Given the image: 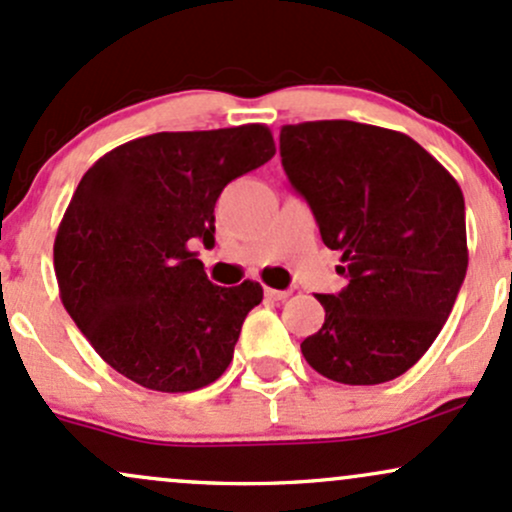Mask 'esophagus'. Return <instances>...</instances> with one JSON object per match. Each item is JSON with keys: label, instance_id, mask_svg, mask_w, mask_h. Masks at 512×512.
<instances>
[{"label": "esophagus", "instance_id": "obj_1", "mask_svg": "<svg viewBox=\"0 0 512 512\" xmlns=\"http://www.w3.org/2000/svg\"><path fill=\"white\" fill-rule=\"evenodd\" d=\"M266 297H271V300H275V302H283V300H287V297H290V292H287V290H273V287H266Z\"/></svg>", "mask_w": 512, "mask_h": 512}]
</instances>
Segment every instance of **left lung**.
<instances>
[{
  "instance_id": "left-lung-1",
  "label": "left lung",
  "mask_w": 512,
  "mask_h": 512,
  "mask_svg": "<svg viewBox=\"0 0 512 512\" xmlns=\"http://www.w3.org/2000/svg\"><path fill=\"white\" fill-rule=\"evenodd\" d=\"M280 157L348 280L338 295H317L326 319L302 341L304 360L341 384L404 375L467 275L462 188L409 135L353 120L283 125Z\"/></svg>"
}]
</instances>
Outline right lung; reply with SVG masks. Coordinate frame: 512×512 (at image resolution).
<instances>
[{
    "instance_id": "obj_1",
    "label": "right lung",
    "mask_w": 512,
    "mask_h": 512,
    "mask_svg": "<svg viewBox=\"0 0 512 512\" xmlns=\"http://www.w3.org/2000/svg\"><path fill=\"white\" fill-rule=\"evenodd\" d=\"M275 154L271 130L157 132L79 181L55 237L60 300L113 370L154 392H195L232 363L263 287L212 285L195 241L215 244L222 188Z\"/></svg>"
}]
</instances>
